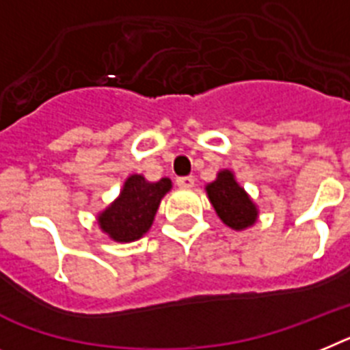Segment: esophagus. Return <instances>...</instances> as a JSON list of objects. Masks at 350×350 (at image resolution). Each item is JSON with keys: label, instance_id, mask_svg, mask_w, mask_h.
<instances>
[{"label": "esophagus", "instance_id": "obj_1", "mask_svg": "<svg viewBox=\"0 0 350 350\" xmlns=\"http://www.w3.org/2000/svg\"><path fill=\"white\" fill-rule=\"evenodd\" d=\"M176 183H178V187H181V189H192L193 185H196V178H193V176H181V178L176 180Z\"/></svg>", "mask_w": 350, "mask_h": 350}]
</instances>
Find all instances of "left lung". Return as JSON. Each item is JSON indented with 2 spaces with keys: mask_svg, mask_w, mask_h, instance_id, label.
<instances>
[{
  "mask_svg": "<svg viewBox=\"0 0 350 350\" xmlns=\"http://www.w3.org/2000/svg\"><path fill=\"white\" fill-rule=\"evenodd\" d=\"M206 193L219 219L231 230L242 231L256 222V204L252 202L247 192L237 183L231 170H220L217 180L206 185Z\"/></svg>",
  "mask_w": 350,
  "mask_h": 350,
  "instance_id": "1",
  "label": "left lung"
}]
</instances>
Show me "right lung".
<instances>
[{
	"instance_id": "right-lung-1",
	"label": "right lung",
	"mask_w": 350,
	"mask_h": 350,
	"mask_svg": "<svg viewBox=\"0 0 350 350\" xmlns=\"http://www.w3.org/2000/svg\"><path fill=\"white\" fill-rule=\"evenodd\" d=\"M169 178L148 181L144 176L131 174L124 181L119 198L98 215V224L116 242H133L148 233L161 198L170 190Z\"/></svg>"
}]
</instances>
